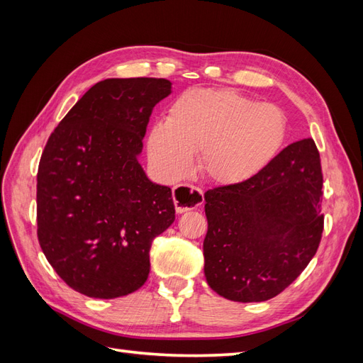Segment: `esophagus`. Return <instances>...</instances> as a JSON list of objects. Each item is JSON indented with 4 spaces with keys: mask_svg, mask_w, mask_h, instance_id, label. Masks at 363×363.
<instances>
[{
    "mask_svg": "<svg viewBox=\"0 0 363 363\" xmlns=\"http://www.w3.org/2000/svg\"><path fill=\"white\" fill-rule=\"evenodd\" d=\"M172 200L177 213H184L203 204V191L192 184H177L172 189Z\"/></svg>",
    "mask_w": 363,
    "mask_h": 363,
    "instance_id": "1",
    "label": "esophagus"
}]
</instances>
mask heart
Masks as SVG:
<instances>
[{
  "label": "heart",
  "mask_w": 363,
  "mask_h": 363,
  "mask_svg": "<svg viewBox=\"0 0 363 363\" xmlns=\"http://www.w3.org/2000/svg\"><path fill=\"white\" fill-rule=\"evenodd\" d=\"M286 118L277 106L256 103L235 89L180 94L168 119L152 125L148 156L168 179H180L200 152V167L218 184L235 186L256 177L279 155Z\"/></svg>",
  "instance_id": "obj_1"
}]
</instances>
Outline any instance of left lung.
<instances>
[{
    "label": "left lung",
    "mask_w": 363,
    "mask_h": 363,
    "mask_svg": "<svg viewBox=\"0 0 363 363\" xmlns=\"http://www.w3.org/2000/svg\"><path fill=\"white\" fill-rule=\"evenodd\" d=\"M323 172L313 139L283 148L256 177L204 194V276L239 303L279 295L320 245Z\"/></svg>",
    "instance_id": "obj_1"
}]
</instances>
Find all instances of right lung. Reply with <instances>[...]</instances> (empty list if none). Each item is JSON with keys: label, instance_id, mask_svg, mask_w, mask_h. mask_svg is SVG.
I'll list each match as a JSON object with an SVG mask.
<instances>
[{"label": "right lung", "instance_id": "1", "mask_svg": "<svg viewBox=\"0 0 363 363\" xmlns=\"http://www.w3.org/2000/svg\"><path fill=\"white\" fill-rule=\"evenodd\" d=\"M164 79L94 84L54 128L38 169V239L74 291L118 298L148 279L152 239L175 219L171 189L138 162Z\"/></svg>", "mask_w": 363, "mask_h": 363}]
</instances>
